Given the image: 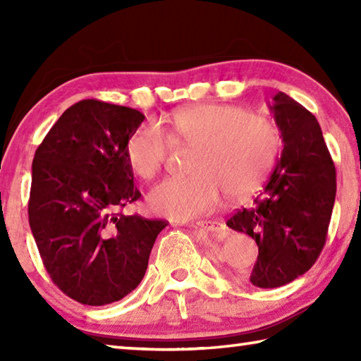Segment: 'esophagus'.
I'll use <instances>...</instances> for the list:
<instances>
[{
	"instance_id": "esophagus-1",
	"label": "esophagus",
	"mask_w": 361,
	"mask_h": 361,
	"mask_svg": "<svg viewBox=\"0 0 361 361\" xmlns=\"http://www.w3.org/2000/svg\"><path fill=\"white\" fill-rule=\"evenodd\" d=\"M195 226H197V228H200V229H205V231H216L219 228V223H216V221H199Z\"/></svg>"
}]
</instances>
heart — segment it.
I'll list each match as a JSON object with an SVG mask.
<instances>
[{"instance_id":"1","label":"heart","mask_w":361,"mask_h":361,"mask_svg":"<svg viewBox=\"0 0 361 361\" xmlns=\"http://www.w3.org/2000/svg\"><path fill=\"white\" fill-rule=\"evenodd\" d=\"M173 142L195 146L189 176H172L152 188L149 204L159 215L191 219L216 209L221 191L242 197L261 185L276 161V126L247 109L205 103L175 113L169 135L156 122L138 127L127 145V157L138 176L161 172Z\"/></svg>"}]
</instances>
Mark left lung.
I'll return each mask as SVG.
<instances>
[{
	"label": "left lung",
	"mask_w": 361,
	"mask_h": 361,
	"mask_svg": "<svg viewBox=\"0 0 361 361\" xmlns=\"http://www.w3.org/2000/svg\"><path fill=\"white\" fill-rule=\"evenodd\" d=\"M269 105L282 133V156L250 209L228 219L258 245L250 282L277 288L307 272L326 242L336 169L315 116L283 92Z\"/></svg>",
	"instance_id": "1"
}]
</instances>
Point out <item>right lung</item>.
Here are the masks:
<instances>
[{
  "label": "right lung",
  "instance_id": "add662e5",
  "mask_svg": "<svg viewBox=\"0 0 361 361\" xmlns=\"http://www.w3.org/2000/svg\"><path fill=\"white\" fill-rule=\"evenodd\" d=\"M143 119L129 106L81 100L35 152L30 228L52 282L81 304H111L135 290L169 224L121 212L142 197L127 145Z\"/></svg>",
  "mask_w": 361,
  "mask_h": 361
}]
</instances>
